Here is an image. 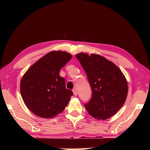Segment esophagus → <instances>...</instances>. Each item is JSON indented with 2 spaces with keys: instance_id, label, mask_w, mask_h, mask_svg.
Here are the masks:
<instances>
[{
  "instance_id": "esophagus-1",
  "label": "esophagus",
  "mask_w": 150,
  "mask_h": 150,
  "mask_svg": "<svg viewBox=\"0 0 150 150\" xmlns=\"http://www.w3.org/2000/svg\"><path fill=\"white\" fill-rule=\"evenodd\" d=\"M73 95H74L75 96L77 95V91H76V89H73Z\"/></svg>"
}]
</instances>
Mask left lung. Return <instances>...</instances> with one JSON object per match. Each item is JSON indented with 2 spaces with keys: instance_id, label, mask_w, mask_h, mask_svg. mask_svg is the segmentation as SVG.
Wrapping results in <instances>:
<instances>
[{
  "instance_id": "obj_1",
  "label": "left lung",
  "mask_w": 150,
  "mask_h": 150,
  "mask_svg": "<svg viewBox=\"0 0 150 150\" xmlns=\"http://www.w3.org/2000/svg\"><path fill=\"white\" fill-rule=\"evenodd\" d=\"M75 55L92 89V97L84 105L87 112L98 120L115 115L128 95V83L122 72L115 63L100 55L79 53Z\"/></svg>"
}]
</instances>
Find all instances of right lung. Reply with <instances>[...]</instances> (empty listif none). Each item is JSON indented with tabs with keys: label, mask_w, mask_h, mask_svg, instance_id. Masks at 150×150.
I'll return each mask as SVG.
<instances>
[{
	"label": "right lung",
	"mask_w": 150,
	"mask_h": 150,
	"mask_svg": "<svg viewBox=\"0 0 150 150\" xmlns=\"http://www.w3.org/2000/svg\"><path fill=\"white\" fill-rule=\"evenodd\" d=\"M72 58L69 53L53 51L30 67L20 81L25 105L38 116L52 118L64 110L73 93L65 87L59 71Z\"/></svg>",
	"instance_id": "add662e5"
}]
</instances>
